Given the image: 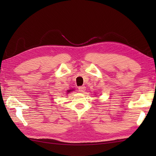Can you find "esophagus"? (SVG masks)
Instances as JSON below:
<instances>
[{
    "label": "esophagus",
    "mask_w": 156,
    "mask_h": 156,
    "mask_svg": "<svg viewBox=\"0 0 156 156\" xmlns=\"http://www.w3.org/2000/svg\"><path fill=\"white\" fill-rule=\"evenodd\" d=\"M85 90H86V87H78V90L80 91V92H84V91H85Z\"/></svg>",
    "instance_id": "34e87169"
}]
</instances>
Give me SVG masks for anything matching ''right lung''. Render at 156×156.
<instances>
[{"mask_svg":"<svg viewBox=\"0 0 156 156\" xmlns=\"http://www.w3.org/2000/svg\"><path fill=\"white\" fill-rule=\"evenodd\" d=\"M70 91H71L70 90H68V92H70Z\"/></svg>","mask_w":156,"mask_h":156,"instance_id":"add662e5","label":"right lung"}]
</instances>
